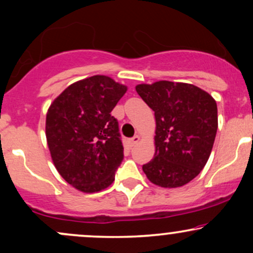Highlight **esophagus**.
Masks as SVG:
<instances>
[{
  "label": "esophagus",
  "mask_w": 253,
  "mask_h": 253,
  "mask_svg": "<svg viewBox=\"0 0 253 253\" xmlns=\"http://www.w3.org/2000/svg\"><path fill=\"white\" fill-rule=\"evenodd\" d=\"M139 140H140V136H139V135H134V136H133V138H130L129 143H130V145H132V146H134L135 144L139 143Z\"/></svg>",
  "instance_id": "34e87169"
}]
</instances>
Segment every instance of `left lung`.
Instances as JSON below:
<instances>
[{
	"mask_svg": "<svg viewBox=\"0 0 253 253\" xmlns=\"http://www.w3.org/2000/svg\"><path fill=\"white\" fill-rule=\"evenodd\" d=\"M155 112L156 153L143 165L147 178L163 188L187 184L205 168L217 129L213 97L193 84L159 81L135 86Z\"/></svg>",
	"mask_w": 253,
	"mask_h": 253,
	"instance_id": "left-lung-1",
	"label": "left lung"
}]
</instances>
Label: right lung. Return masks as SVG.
<instances>
[{
    "mask_svg": "<svg viewBox=\"0 0 253 253\" xmlns=\"http://www.w3.org/2000/svg\"><path fill=\"white\" fill-rule=\"evenodd\" d=\"M127 88L107 76L71 84L46 115V139L58 172L83 193L109 187L124 159L119 123L110 113Z\"/></svg>",
    "mask_w": 253,
    "mask_h": 253,
    "instance_id": "add662e5",
    "label": "right lung"
}]
</instances>
